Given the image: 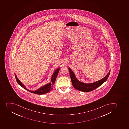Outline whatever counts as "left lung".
<instances>
[{
    "label": "left lung",
    "instance_id": "1",
    "mask_svg": "<svg viewBox=\"0 0 129 129\" xmlns=\"http://www.w3.org/2000/svg\"><path fill=\"white\" fill-rule=\"evenodd\" d=\"M69 69L70 73L71 82L73 87L79 91L85 92L92 91L93 90H95V89L97 88V87L102 85L108 79L110 72V70L108 74L101 80L90 83H85L80 81L77 79L76 76H75L74 73H73L71 69L69 68Z\"/></svg>",
    "mask_w": 129,
    "mask_h": 129
}]
</instances>
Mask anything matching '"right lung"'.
Here are the masks:
<instances>
[{"mask_svg": "<svg viewBox=\"0 0 129 129\" xmlns=\"http://www.w3.org/2000/svg\"><path fill=\"white\" fill-rule=\"evenodd\" d=\"M59 70H60V69H57L56 70H55V71L54 72V73H53V74L52 75V77H51V83L46 84V85H44L42 87H40V88L38 89V90H35V91H31L30 90H28L26 87H25L24 84H23L20 82L19 79L17 78V76L15 74V73L14 74V75H15V77L17 82L18 83V84H19L20 86H21L24 89H25L30 92H32L33 93L36 94L42 95V94H44L47 93L48 92H49L50 91H51V90L53 89V85L54 84Z\"/></svg>", "mask_w": 129, "mask_h": 129, "instance_id": "1", "label": "right lung"}]
</instances>
